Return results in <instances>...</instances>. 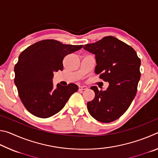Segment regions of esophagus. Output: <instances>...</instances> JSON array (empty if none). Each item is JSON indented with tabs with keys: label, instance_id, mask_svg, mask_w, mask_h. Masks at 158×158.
<instances>
[{
	"label": "esophagus",
	"instance_id": "34e87169",
	"mask_svg": "<svg viewBox=\"0 0 158 158\" xmlns=\"http://www.w3.org/2000/svg\"><path fill=\"white\" fill-rule=\"evenodd\" d=\"M87 89H88V88L86 86H81V85L79 86V90H80V91H81V90H86Z\"/></svg>",
	"mask_w": 158,
	"mask_h": 158
}]
</instances>
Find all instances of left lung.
I'll return each instance as SVG.
<instances>
[{"label": "left lung", "instance_id": "left-lung-1", "mask_svg": "<svg viewBox=\"0 0 158 158\" xmlns=\"http://www.w3.org/2000/svg\"><path fill=\"white\" fill-rule=\"evenodd\" d=\"M84 49L95 55V73L109 84L106 90L90 87L95 95L87 103L88 111L100 122L116 121L127 110L137 93L140 58L132 47L113 36L85 44Z\"/></svg>", "mask_w": 158, "mask_h": 158}]
</instances>
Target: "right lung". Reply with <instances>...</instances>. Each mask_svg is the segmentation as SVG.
I'll return each mask as SVG.
<instances>
[{"label":"right lung","mask_w":158,"mask_h":158,"mask_svg":"<svg viewBox=\"0 0 158 158\" xmlns=\"http://www.w3.org/2000/svg\"><path fill=\"white\" fill-rule=\"evenodd\" d=\"M83 45L64 44L44 40L23 51L15 66V84L26 109L34 116L47 118L62 109L70 96L78 90L74 84L53 88V73L63 70V58L81 49Z\"/></svg>","instance_id":"1"}]
</instances>
